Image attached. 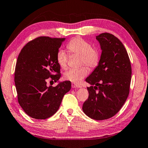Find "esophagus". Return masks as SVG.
Segmentation results:
<instances>
[{
	"label": "esophagus",
	"instance_id": "esophagus-1",
	"mask_svg": "<svg viewBox=\"0 0 148 148\" xmlns=\"http://www.w3.org/2000/svg\"><path fill=\"white\" fill-rule=\"evenodd\" d=\"M72 88H81V86H79V85H77V84H74V83H72Z\"/></svg>",
	"mask_w": 148,
	"mask_h": 148
}]
</instances>
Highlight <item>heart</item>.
I'll return each mask as SVG.
<instances>
[{
	"instance_id": "obj_1",
	"label": "heart",
	"mask_w": 148,
	"mask_h": 148,
	"mask_svg": "<svg viewBox=\"0 0 148 148\" xmlns=\"http://www.w3.org/2000/svg\"><path fill=\"white\" fill-rule=\"evenodd\" d=\"M66 47L72 54L80 55V64H86L89 67L95 68L99 61V54L96 49L92 48L91 44L80 37L72 39L67 44ZM69 56L64 50L60 49L57 54V61L62 69H66ZM88 69L82 66L78 69H70L64 74V78L74 84H79L88 74Z\"/></svg>"
}]
</instances>
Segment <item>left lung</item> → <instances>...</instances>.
<instances>
[{
	"label": "left lung",
	"mask_w": 148,
	"mask_h": 148,
	"mask_svg": "<svg viewBox=\"0 0 148 148\" xmlns=\"http://www.w3.org/2000/svg\"><path fill=\"white\" fill-rule=\"evenodd\" d=\"M102 52L97 66L86 79L89 97L82 110L90 118L108 119L118 112L129 94L132 68L121 41L113 35L103 33L96 36Z\"/></svg>",
	"instance_id": "8db88e82"
}]
</instances>
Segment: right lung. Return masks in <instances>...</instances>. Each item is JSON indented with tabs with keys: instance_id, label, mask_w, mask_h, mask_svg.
<instances>
[{
	"instance_id": "right-lung-1",
	"label": "right lung",
	"mask_w": 148,
	"mask_h": 148,
	"mask_svg": "<svg viewBox=\"0 0 148 148\" xmlns=\"http://www.w3.org/2000/svg\"><path fill=\"white\" fill-rule=\"evenodd\" d=\"M64 40L39 37L28 42L18 55L14 72L18 103L32 118L46 119L53 116L71 88L70 81L58 80L61 75L57 54ZM49 77L58 81V86H47Z\"/></svg>"
}]
</instances>
